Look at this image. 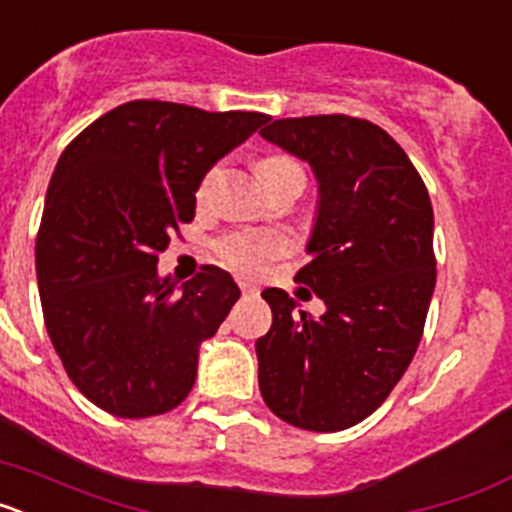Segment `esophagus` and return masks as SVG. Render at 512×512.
Segmentation results:
<instances>
[{"instance_id":"1","label":"esophagus","mask_w":512,"mask_h":512,"mask_svg":"<svg viewBox=\"0 0 512 512\" xmlns=\"http://www.w3.org/2000/svg\"><path fill=\"white\" fill-rule=\"evenodd\" d=\"M238 287H241L243 292H259V287H256V284H251V282H243V279H238Z\"/></svg>"}]
</instances>
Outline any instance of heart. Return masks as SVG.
I'll list each match as a JSON object with an SVG mask.
<instances>
[{
  "instance_id": "b5f03b06",
  "label": "heart",
  "mask_w": 512,
  "mask_h": 512,
  "mask_svg": "<svg viewBox=\"0 0 512 512\" xmlns=\"http://www.w3.org/2000/svg\"><path fill=\"white\" fill-rule=\"evenodd\" d=\"M256 171H259L264 187L266 184L284 182V179H300V182H305L302 166L292 156H284V153L264 156L259 166H256ZM210 182L212 174H207L205 182H202V194L207 192ZM284 248H287V238L282 233H274V230H235V233L223 235L217 241L215 251L233 269L246 271V274H259L266 266V261L284 253Z\"/></svg>"
}]
</instances>
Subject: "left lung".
I'll use <instances>...</instances> for the list:
<instances>
[{
	"instance_id": "left-lung-1",
	"label": "left lung",
	"mask_w": 512,
	"mask_h": 512,
	"mask_svg": "<svg viewBox=\"0 0 512 512\" xmlns=\"http://www.w3.org/2000/svg\"><path fill=\"white\" fill-rule=\"evenodd\" d=\"M318 179L310 264L297 282L325 302L312 318L284 289H264L271 328L256 341L269 410L305 431L361 423L418 351L436 287L433 207L408 153L369 120L312 115L261 130Z\"/></svg>"
}]
</instances>
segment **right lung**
<instances>
[{"label":"right lung","instance_id":"obj_1","mask_svg":"<svg viewBox=\"0 0 512 512\" xmlns=\"http://www.w3.org/2000/svg\"><path fill=\"white\" fill-rule=\"evenodd\" d=\"M269 120L158 99L125 102L58 158L35 241L40 305L71 382L117 418L174 410L241 289L202 266L182 287L158 253L194 220L207 171Z\"/></svg>","mask_w":512,"mask_h":512}]
</instances>
